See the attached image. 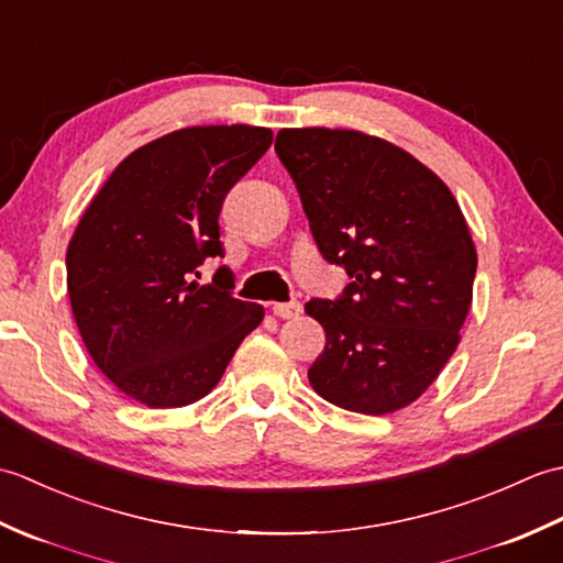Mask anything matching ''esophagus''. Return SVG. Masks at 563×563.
I'll list each match as a JSON object with an SVG mask.
<instances>
[{"mask_svg":"<svg viewBox=\"0 0 563 563\" xmlns=\"http://www.w3.org/2000/svg\"><path fill=\"white\" fill-rule=\"evenodd\" d=\"M273 314L278 319H295L302 314V305L300 302H275Z\"/></svg>","mask_w":563,"mask_h":563,"instance_id":"34e87169","label":"esophagus"}]
</instances>
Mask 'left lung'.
<instances>
[{
    "label": "left lung",
    "instance_id": "8db88e82",
    "mask_svg": "<svg viewBox=\"0 0 563 563\" xmlns=\"http://www.w3.org/2000/svg\"><path fill=\"white\" fill-rule=\"evenodd\" d=\"M275 152L314 242L351 285L305 312L327 331L309 385L345 411L413 404L457 351L476 249L452 190L426 164L361 130L285 128Z\"/></svg>",
    "mask_w": 563,
    "mask_h": 563
}]
</instances>
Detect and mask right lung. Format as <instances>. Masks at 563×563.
<instances>
[{
  "instance_id": "right-lung-1",
  "label": "right lung",
  "mask_w": 563,
  "mask_h": 563,
  "mask_svg": "<svg viewBox=\"0 0 563 563\" xmlns=\"http://www.w3.org/2000/svg\"><path fill=\"white\" fill-rule=\"evenodd\" d=\"M256 125L174 130L115 166L67 246V295L101 373L150 409L206 397L263 307L230 295L232 275L198 283L222 256L218 218L230 188L271 147Z\"/></svg>"
}]
</instances>
